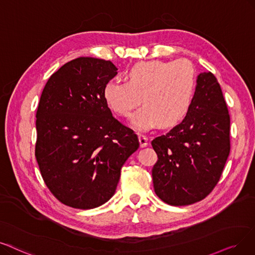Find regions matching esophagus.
Returning <instances> with one entry per match:
<instances>
[{"instance_id": "esophagus-1", "label": "esophagus", "mask_w": 255, "mask_h": 255, "mask_svg": "<svg viewBox=\"0 0 255 255\" xmlns=\"http://www.w3.org/2000/svg\"><path fill=\"white\" fill-rule=\"evenodd\" d=\"M138 138H139V142H140V146L141 147H145L147 146L148 144V139L144 136V135H138Z\"/></svg>"}]
</instances>
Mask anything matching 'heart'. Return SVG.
<instances>
[{
    "mask_svg": "<svg viewBox=\"0 0 255 255\" xmlns=\"http://www.w3.org/2000/svg\"><path fill=\"white\" fill-rule=\"evenodd\" d=\"M127 79L107 81L103 95L108 107L122 117H128L142 97L144 106L130 117L137 129L157 125L175 127L188 115L197 85L196 70L189 60H143L128 70Z\"/></svg>",
    "mask_w": 255,
    "mask_h": 255,
    "instance_id": "obj_1",
    "label": "heart"
}]
</instances>
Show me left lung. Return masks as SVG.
I'll return each instance as SVG.
<instances>
[{
    "mask_svg": "<svg viewBox=\"0 0 255 255\" xmlns=\"http://www.w3.org/2000/svg\"><path fill=\"white\" fill-rule=\"evenodd\" d=\"M188 115L151 141L158 161L151 169L156 195L172 206L207 197L230 152V117L221 86L211 72L198 75Z\"/></svg>",
    "mask_w": 255,
    "mask_h": 255,
    "instance_id": "left-lung-1",
    "label": "left lung"
}]
</instances>
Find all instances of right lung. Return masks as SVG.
Returning <instances> with one entry per match:
<instances>
[{"instance_id": "1", "label": "right lung", "mask_w": 255, "mask_h": 255, "mask_svg": "<svg viewBox=\"0 0 255 255\" xmlns=\"http://www.w3.org/2000/svg\"><path fill=\"white\" fill-rule=\"evenodd\" d=\"M117 70L110 60L75 58L50 76L40 96L35 157L46 185L67 206L105 204L139 147L134 130L112 116L104 99Z\"/></svg>"}]
</instances>
